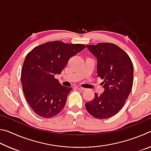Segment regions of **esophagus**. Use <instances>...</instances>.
<instances>
[{"instance_id": "1", "label": "esophagus", "mask_w": 151, "mask_h": 151, "mask_svg": "<svg viewBox=\"0 0 151 151\" xmlns=\"http://www.w3.org/2000/svg\"><path fill=\"white\" fill-rule=\"evenodd\" d=\"M76 88H77L78 90H79V91H85V88L82 87V86H76Z\"/></svg>"}]
</instances>
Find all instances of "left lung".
Listing matches in <instances>:
<instances>
[{
  "mask_svg": "<svg viewBox=\"0 0 151 151\" xmlns=\"http://www.w3.org/2000/svg\"><path fill=\"white\" fill-rule=\"evenodd\" d=\"M97 58V75L104 91L94 93L93 100L85 103L86 111L94 118L105 119L115 115L124 106L133 84V65L127 53L109 42L86 45Z\"/></svg>",
  "mask_w": 151,
  "mask_h": 151,
  "instance_id": "left-lung-1",
  "label": "left lung"
}]
</instances>
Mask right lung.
<instances>
[{
  "mask_svg": "<svg viewBox=\"0 0 151 151\" xmlns=\"http://www.w3.org/2000/svg\"><path fill=\"white\" fill-rule=\"evenodd\" d=\"M85 48L83 44L56 40L39 45L28 53L20 78L25 99L37 115L51 118L65 107L73 88L61 85L55 75L60 74L68 60Z\"/></svg>",
  "mask_w": 151,
  "mask_h": 151,
  "instance_id": "obj_1",
  "label": "right lung"
}]
</instances>
